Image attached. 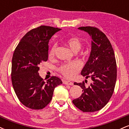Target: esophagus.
Returning a JSON list of instances; mask_svg holds the SVG:
<instances>
[{
	"label": "esophagus",
	"mask_w": 129,
	"mask_h": 129,
	"mask_svg": "<svg viewBox=\"0 0 129 129\" xmlns=\"http://www.w3.org/2000/svg\"><path fill=\"white\" fill-rule=\"evenodd\" d=\"M63 83L66 85H73V83L72 82H70V81H63Z\"/></svg>",
	"instance_id": "1"
}]
</instances>
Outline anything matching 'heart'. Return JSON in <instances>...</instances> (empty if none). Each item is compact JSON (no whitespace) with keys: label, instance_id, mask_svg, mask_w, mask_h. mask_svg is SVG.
<instances>
[{"label":"heart","instance_id":"obj_1","mask_svg":"<svg viewBox=\"0 0 129 129\" xmlns=\"http://www.w3.org/2000/svg\"><path fill=\"white\" fill-rule=\"evenodd\" d=\"M65 43L75 53L78 52L81 50L82 46V41L79 38L76 36H72L68 38ZM56 50H57V45L56 44H54L51 46L49 50L48 55L50 57H54L56 54ZM81 68V63L78 62H75L64 63V64L62 65L59 68V71L63 76L67 78H69V79H71L76 76L77 73L79 72Z\"/></svg>","mask_w":129,"mask_h":129}]
</instances>
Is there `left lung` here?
Instances as JSON below:
<instances>
[{"instance_id": "8db88e82", "label": "left lung", "mask_w": 129, "mask_h": 129, "mask_svg": "<svg viewBox=\"0 0 129 129\" xmlns=\"http://www.w3.org/2000/svg\"><path fill=\"white\" fill-rule=\"evenodd\" d=\"M91 38V50L88 61L81 71L92 82L88 87L85 83H76L82 88L80 97L73 100L77 108L84 112L98 111L109 101L114 91L117 76L116 59L112 46L104 33L94 26H81ZM86 81V80H85Z\"/></svg>"}]
</instances>
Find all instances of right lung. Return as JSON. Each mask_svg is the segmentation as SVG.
I'll use <instances>...</instances> for the list:
<instances>
[{
  "mask_svg": "<svg viewBox=\"0 0 129 129\" xmlns=\"http://www.w3.org/2000/svg\"><path fill=\"white\" fill-rule=\"evenodd\" d=\"M60 28L41 25L22 38L13 55L11 81L22 104L35 110L42 109L52 99L53 91L62 83L57 76L44 80L39 76L40 63L48 60V42Z\"/></svg>",
  "mask_w": 129,
  "mask_h": 129,
  "instance_id": "1",
  "label": "right lung"
}]
</instances>
